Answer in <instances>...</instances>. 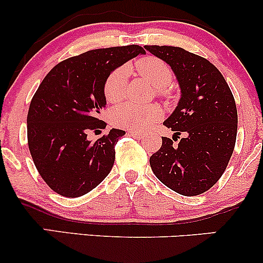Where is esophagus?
Returning a JSON list of instances; mask_svg holds the SVG:
<instances>
[{
	"instance_id": "esophagus-1",
	"label": "esophagus",
	"mask_w": 263,
	"mask_h": 263,
	"mask_svg": "<svg viewBox=\"0 0 263 263\" xmlns=\"http://www.w3.org/2000/svg\"><path fill=\"white\" fill-rule=\"evenodd\" d=\"M129 136H132L134 138H137V140H140V138H143L144 135L141 134V132H136V131H129L128 132Z\"/></svg>"
}]
</instances>
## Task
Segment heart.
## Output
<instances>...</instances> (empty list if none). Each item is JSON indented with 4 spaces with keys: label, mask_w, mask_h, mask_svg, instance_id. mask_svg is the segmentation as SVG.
I'll return each mask as SVG.
<instances>
[{
    "label": "heart",
    "mask_w": 263,
    "mask_h": 263,
    "mask_svg": "<svg viewBox=\"0 0 263 263\" xmlns=\"http://www.w3.org/2000/svg\"><path fill=\"white\" fill-rule=\"evenodd\" d=\"M136 69L151 85L158 87L159 95L163 98L170 96V91L167 89H162L170 86L173 80V71L167 63L156 57H144L136 62ZM127 79L128 68L126 65L119 66L111 71L104 86L105 98L108 102H117L123 99ZM110 117L117 127L129 131H144L161 120L162 110L158 106H138L127 102L112 108Z\"/></svg>",
    "instance_id": "b5f03b06"
}]
</instances>
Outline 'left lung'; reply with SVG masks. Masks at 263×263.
Instances as JSON below:
<instances>
[{"mask_svg":"<svg viewBox=\"0 0 263 263\" xmlns=\"http://www.w3.org/2000/svg\"><path fill=\"white\" fill-rule=\"evenodd\" d=\"M164 60L180 86V100L163 122L180 138L162 137L161 148L149 164L155 176L178 194H203L222 176L234 152L237 110L234 95L221 73L208 59L179 47L144 45Z\"/></svg>","mask_w":263,"mask_h":263,"instance_id":"left-lung-1","label":"left lung"}]
</instances>
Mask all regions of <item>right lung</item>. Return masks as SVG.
I'll return each mask as SVG.
<instances>
[{
	"mask_svg": "<svg viewBox=\"0 0 263 263\" xmlns=\"http://www.w3.org/2000/svg\"><path fill=\"white\" fill-rule=\"evenodd\" d=\"M138 54L140 45L102 48L57 64L33 96L27 137L35 168L50 189L66 198L100 184L115 162V146L126 134L112 128L91 142L87 132L106 127L99 114L106 105L105 81L111 71Z\"/></svg>",
	"mask_w": 263,
	"mask_h": 263,
	"instance_id": "1",
	"label": "right lung"
}]
</instances>
